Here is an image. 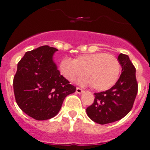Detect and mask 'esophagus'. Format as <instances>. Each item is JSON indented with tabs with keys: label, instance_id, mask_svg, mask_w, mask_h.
Here are the masks:
<instances>
[{
	"label": "esophagus",
	"instance_id": "esophagus-1",
	"mask_svg": "<svg viewBox=\"0 0 150 150\" xmlns=\"http://www.w3.org/2000/svg\"><path fill=\"white\" fill-rule=\"evenodd\" d=\"M76 92L77 94H81V93H83V90L82 89V88H76Z\"/></svg>",
	"mask_w": 150,
	"mask_h": 150
}]
</instances>
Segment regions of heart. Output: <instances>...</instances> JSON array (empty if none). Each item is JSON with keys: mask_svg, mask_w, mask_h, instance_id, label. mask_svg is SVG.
I'll list each match as a JSON object with an SVG mask.
<instances>
[{"mask_svg": "<svg viewBox=\"0 0 150 150\" xmlns=\"http://www.w3.org/2000/svg\"><path fill=\"white\" fill-rule=\"evenodd\" d=\"M59 71L70 82L81 77L85 71L86 77L80 80L81 84L92 86L97 91H106L118 81L121 65L115 55L96 52L79 55L74 60L64 58L59 64Z\"/></svg>", "mask_w": 150, "mask_h": 150, "instance_id": "heart-1", "label": "heart"}]
</instances>
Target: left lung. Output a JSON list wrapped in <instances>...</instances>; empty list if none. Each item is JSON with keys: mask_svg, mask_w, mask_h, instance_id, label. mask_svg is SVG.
<instances>
[{"mask_svg": "<svg viewBox=\"0 0 150 150\" xmlns=\"http://www.w3.org/2000/svg\"><path fill=\"white\" fill-rule=\"evenodd\" d=\"M118 60L122 66L118 81L110 89L95 93L94 103L86 109L88 117L100 125L114 122L126 116L132 110L137 94L136 70L129 57L121 53Z\"/></svg>", "mask_w": 150, "mask_h": 150, "instance_id": "left-lung-1", "label": "left lung"}]
</instances>
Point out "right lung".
I'll return each instance as SVG.
<instances>
[{"instance_id": "right-lung-1", "label": "right lung", "mask_w": 150, "mask_h": 150, "mask_svg": "<svg viewBox=\"0 0 150 150\" xmlns=\"http://www.w3.org/2000/svg\"><path fill=\"white\" fill-rule=\"evenodd\" d=\"M58 50L49 46L27 52L17 65L13 78L16 101L36 120H46L59 113L66 97L76 91L61 75L53 62Z\"/></svg>"}]
</instances>
